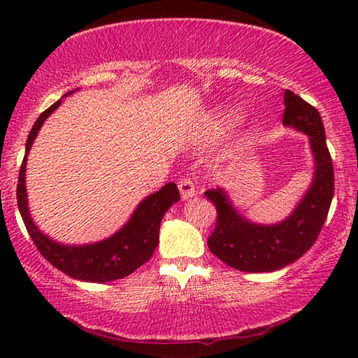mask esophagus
<instances>
[{"instance_id":"1","label":"esophagus","mask_w":358,"mask_h":358,"mask_svg":"<svg viewBox=\"0 0 358 358\" xmlns=\"http://www.w3.org/2000/svg\"><path fill=\"white\" fill-rule=\"evenodd\" d=\"M178 189L183 199H191L196 196V186H194L192 180L189 177H181L178 180Z\"/></svg>"}]
</instances>
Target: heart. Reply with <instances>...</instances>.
Masks as SVG:
<instances>
[{"label": "heart", "instance_id": "obj_1", "mask_svg": "<svg viewBox=\"0 0 358 358\" xmlns=\"http://www.w3.org/2000/svg\"><path fill=\"white\" fill-rule=\"evenodd\" d=\"M234 121H235V113L234 112H224L215 121V126H216V129H224V128H229V126L232 124Z\"/></svg>", "mask_w": 358, "mask_h": 358}]
</instances>
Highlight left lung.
<instances>
[{"label": "left lung", "instance_id": "1", "mask_svg": "<svg viewBox=\"0 0 358 358\" xmlns=\"http://www.w3.org/2000/svg\"><path fill=\"white\" fill-rule=\"evenodd\" d=\"M282 123L310 136L316 173L306 196L286 221L256 226L232 208L222 189L205 191L216 207V224L208 238L210 251L235 270L262 273L295 262L316 243L329 215L335 191V172L327 148L322 118L316 107L286 90Z\"/></svg>", "mask_w": 358, "mask_h": 358}]
</instances>
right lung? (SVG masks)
Returning a JSON list of instances; mask_svg holds the SVG:
<instances>
[{"mask_svg": "<svg viewBox=\"0 0 358 358\" xmlns=\"http://www.w3.org/2000/svg\"><path fill=\"white\" fill-rule=\"evenodd\" d=\"M62 104V99L50 106L39 115L33 129L27 138L25 157H23L19 185H17V205L22 220L38 251L55 268L63 271L74 280L90 282H108L128 276L142 266L151 257L159 243V226L166 211L172 203L180 201V191L175 183H167L162 189L151 194L138 205L134 215L126 226L112 235L110 238L87 246H64L45 237L33 224L28 213L27 189H25V167L27 155L34 142L38 131L44 120Z\"/></svg>", "mask_w": 358, "mask_h": 358, "instance_id": "add662e5", "label": "right lung"}]
</instances>
